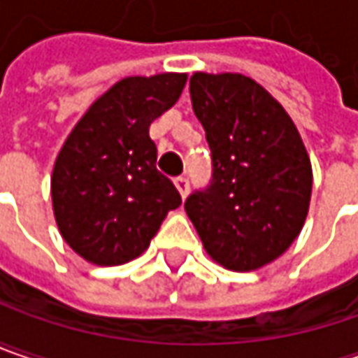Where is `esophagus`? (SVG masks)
Segmentation results:
<instances>
[{
	"label": "esophagus",
	"mask_w": 358,
	"mask_h": 358,
	"mask_svg": "<svg viewBox=\"0 0 358 358\" xmlns=\"http://www.w3.org/2000/svg\"><path fill=\"white\" fill-rule=\"evenodd\" d=\"M174 184H176V188H178L180 196H182V198H186L188 192H190V182H188V178L180 176V178L174 180Z\"/></svg>",
	"instance_id": "esophagus-1"
}]
</instances>
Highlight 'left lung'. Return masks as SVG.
I'll use <instances>...</instances> for the list:
<instances>
[{"label": "left lung", "mask_w": 358, "mask_h": 358, "mask_svg": "<svg viewBox=\"0 0 358 358\" xmlns=\"http://www.w3.org/2000/svg\"><path fill=\"white\" fill-rule=\"evenodd\" d=\"M190 100L212 154V178L186 198L210 257L248 272L278 258L304 224L313 168L285 108L242 73L190 78Z\"/></svg>", "instance_id": "obj_1"}]
</instances>
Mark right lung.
Instances as JSON below:
<instances>
[{"instance_id":"1","label":"right lung","mask_w":358,"mask_h":358,"mask_svg":"<svg viewBox=\"0 0 358 358\" xmlns=\"http://www.w3.org/2000/svg\"><path fill=\"white\" fill-rule=\"evenodd\" d=\"M186 73L134 76L92 103L59 150L52 174L57 228L94 264L140 257L170 210L182 204L172 180L156 168L150 124L170 110Z\"/></svg>"}]
</instances>
